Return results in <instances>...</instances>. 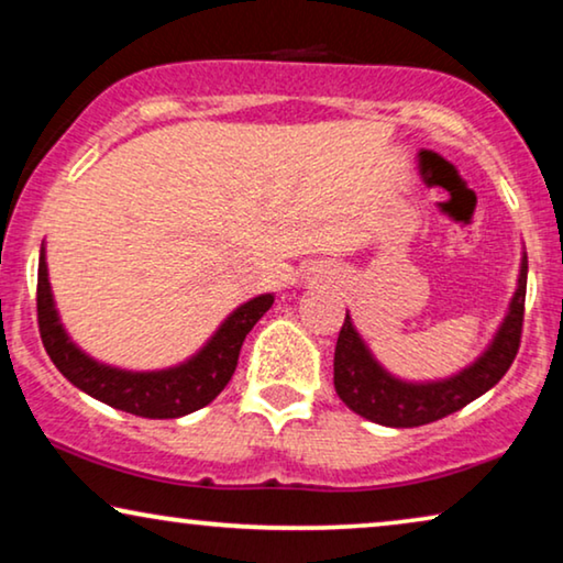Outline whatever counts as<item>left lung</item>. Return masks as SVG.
Wrapping results in <instances>:
<instances>
[{
    "label": "left lung",
    "instance_id": "1",
    "mask_svg": "<svg viewBox=\"0 0 563 563\" xmlns=\"http://www.w3.org/2000/svg\"><path fill=\"white\" fill-rule=\"evenodd\" d=\"M528 256L522 253L520 279L515 297L489 349L464 372L441 382H402L391 376L372 356L353 328L349 314L338 333L333 382L338 397L361 418L387 428H418L461 410L484 391H489L507 374L520 349L522 314H526Z\"/></svg>",
    "mask_w": 563,
    "mask_h": 563
}]
</instances>
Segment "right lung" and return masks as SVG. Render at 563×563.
<instances>
[{"mask_svg": "<svg viewBox=\"0 0 563 563\" xmlns=\"http://www.w3.org/2000/svg\"><path fill=\"white\" fill-rule=\"evenodd\" d=\"M272 305L274 295H258L241 305L222 322L205 349L179 366L164 372H125V368L99 364L66 335L53 305L45 249L37 264V328L51 361L74 387L137 418H181L210 405L235 374L245 335Z\"/></svg>", "mask_w": 563, "mask_h": 563, "instance_id": "add662e5", "label": "right lung"}]
</instances>
